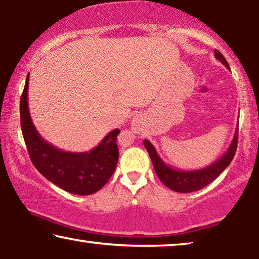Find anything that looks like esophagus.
Wrapping results in <instances>:
<instances>
[{
  "instance_id": "1",
  "label": "esophagus",
  "mask_w": 259,
  "mask_h": 259,
  "mask_svg": "<svg viewBox=\"0 0 259 259\" xmlns=\"http://www.w3.org/2000/svg\"><path fill=\"white\" fill-rule=\"evenodd\" d=\"M132 122H133V125H136V126H140V123H141V118H140V116H134L133 120H132Z\"/></svg>"
}]
</instances>
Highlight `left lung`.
Segmentation results:
<instances>
[{
  "mask_svg": "<svg viewBox=\"0 0 259 259\" xmlns=\"http://www.w3.org/2000/svg\"><path fill=\"white\" fill-rule=\"evenodd\" d=\"M214 56L226 68L230 69L228 61L222 55L221 52L214 51ZM237 143H238V125L236 127L235 136H233V139L230 144L228 151L221 158L204 168L193 169V171H182V169H177L172 166L165 164L162 159L159 157L157 150L151 144V141L146 139L144 140V145L146 147L148 154H150L154 171L159 177V179L169 190L180 193H190L193 192V191H198L208 185L211 182H213L232 161L237 150Z\"/></svg>",
  "mask_w": 259,
  "mask_h": 259,
  "instance_id": "8db88e82",
  "label": "left lung"
}]
</instances>
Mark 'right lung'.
<instances>
[{
  "mask_svg": "<svg viewBox=\"0 0 259 259\" xmlns=\"http://www.w3.org/2000/svg\"><path fill=\"white\" fill-rule=\"evenodd\" d=\"M28 82L20 101L21 130L30 160L37 171L62 190L79 196H88L104 187L115 171L119 159L116 137L120 130H113L90 152H67L55 147L37 132L28 107Z\"/></svg>",
  "mask_w": 259,
  "mask_h": 259,
  "instance_id": "1",
  "label": "right lung"
}]
</instances>
